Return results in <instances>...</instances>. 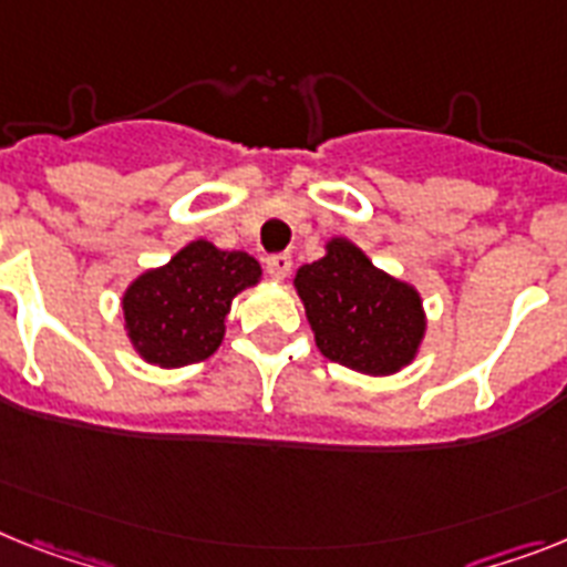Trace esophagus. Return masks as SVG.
<instances>
[{"label": "esophagus", "instance_id": "34e87169", "mask_svg": "<svg viewBox=\"0 0 567 567\" xmlns=\"http://www.w3.org/2000/svg\"><path fill=\"white\" fill-rule=\"evenodd\" d=\"M291 265H293V259L288 254H270L268 259H265V268H268V274L274 276V279H279V282H282L285 276L291 274Z\"/></svg>", "mask_w": 567, "mask_h": 567}]
</instances>
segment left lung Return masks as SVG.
Returning <instances> with one entry per match:
<instances>
[{"label": "left lung", "mask_w": 567, "mask_h": 567, "mask_svg": "<svg viewBox=\"0 0 567 567\" xmlns=\"http://www.w3.org/2000/svg\"><path fill=\"white\" fill-rule=\"evenodd\" d=\"M317 349L354 372H401L415 360L426 331L421 293L374 268L349 239H331L326 256L293 276Z\"/></svg>", "instance_id": "1"}]
</instances>
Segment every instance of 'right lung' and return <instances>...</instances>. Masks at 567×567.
I'll return each instance as SVG.
<instances>
[{"label":"right lung","instance_id":"1","mask_svg":"<svg viewBox=\"0 0 567 567\" xmlns=\"http://www.w3.org/2000/svg\"><path fill=\"white\" fill-rule=\"evenodd\" d=\"M261 279L259 261L241 250L189 241L161 268L144 270L123 293L132 346L161 369L202 363L225 340L230 302Z\"/></svg>","mask_w":567,"mask_h":567}]
</instances>
